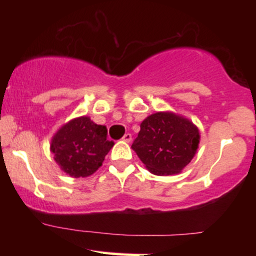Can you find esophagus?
<instances>
[{"instance_id":"esophagus-1","label":"esophagus","mask_w":256,"mask_h":256,"mask_svg":"<svg viewBox=\"0 0 256 256\" xmlns=\"http://www.w3.org/2000/svg\"><path fill=\"white\" fill-rule=\"evenodd\" d=\"M131 140H132V136H131V134H124V137H122V140H124V142H131Z\"/></svg>"}]
</instances>
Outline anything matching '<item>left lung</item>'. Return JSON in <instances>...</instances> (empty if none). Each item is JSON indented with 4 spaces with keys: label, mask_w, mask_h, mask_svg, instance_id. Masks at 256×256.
Returning a JSON list of instances; mask_svg holds the SVG:
<instances>
[{
    "label": "left lung",
    "mask_w": 256,
    "mask_h": 256,
    "mask_svg": "<svg viewBox=\"0 0 256 256\" xmlns=\"http://www.w3.org/2000/svg\"><path fill=\"white\" fill-rule=\"evenodd\" d=\"M198 143V128L189 119L158 112L143 120L131 148L152 174L172 176L192 160Z\"/></svg>",
    "instance_id": "1"
}]
</instances>
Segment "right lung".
<instances>
[{
    "label": "right lung",
    "mask_w": 256,
    "mask_h": 256,
    "mask_svg": "<svg viewBox=\"0 0 256 256\" xmlns=\"http://www.w3.org/2000/svg\"><path fill=\"white\" fill-rule=\"evenodd\" d=\"M114 146L107 140V128L89 116L72 119L52 138L54 160L64 173L74 178L88 177L102 166L104 156Z\"/></svg>",
    "instance_id": "add662e5"
}]
</instances>
